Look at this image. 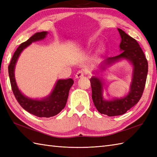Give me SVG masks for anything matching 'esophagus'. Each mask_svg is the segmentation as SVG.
Here are the masks:
<instances>
[{
    "mask_svg": "<svg viewBox=\"0 0 157 157\" xmlns=\"http://www.w3.org/2000/svg\"><path fill=\"white\" fill-rule=\"evenodd\" d=\"M84 74H85V73L84 71H83V70H79V71L77 72V73L75 74V78H82V77L84 75Z\"/></svg>",
    "mask_w": 157,
    "mask_h": 157,
    "instance_id": "obj_1",
    "label": "esophagus"
}]
</instances>
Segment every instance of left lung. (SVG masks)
Wrapping results in <instances>:
<instances>
[{
  "mask_svg": "<svg viewBox=\"0 0 157 157\" xmlns=\"http://www.w3.org/2000/svg\"><path fill=\"white\" fill-rule=\"evenodd\" d=\"M117 29L121 38L119 47L122 52L117 56L106 59L101 65V68L105 69V66L111 65L122 59L131 62L133 65V75L128 94L121 98L106 101L102 96V81L95 76L90 79L92 92V98L94 106L100 113L109 117L124 114L137 104L144 92L148 73L147 59L138 42L122 29Z\"/></svg>",
  "mask_w": 157,
  "mask_h": 157,
  "instance_id": "1",
  "label": "left lung"
}]
</instances>
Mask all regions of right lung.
Masks as SVG:
<instances>
[{"instance_id":"add662e5","label":"right lung","mask_w":157,"mask_h":157,"mask_svg":"<svg viewBox=\"0 0 157 157\" xmlns=\"http://www.w3.org/2000/svg\"><path fill=\"white\" fill-rule=\"evenodd\" d=\"M47 32H37L27 41L21 43L13 54L8 67L9 75L13 94L21 107L31 114L39 117H51L61 112L66 105L69 90L73 84L71 78L59 79L48 96L41 100L32 99L23 95L19 90L15 79V67L21 52L32 42L41 40L47 35Z\"/></svg>"}]
</instances>
